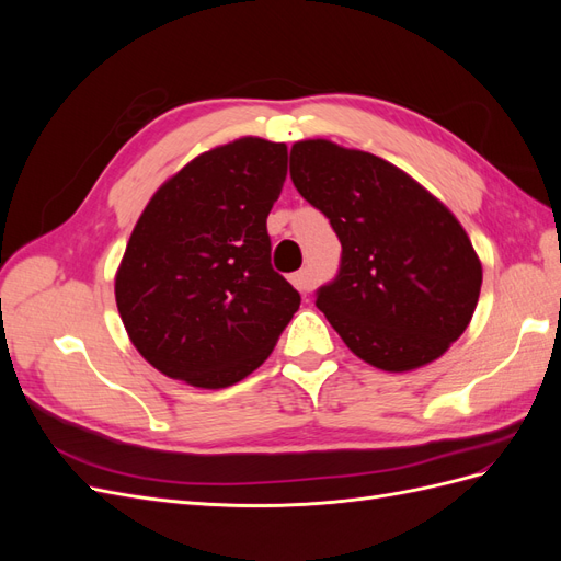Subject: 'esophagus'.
I'll list each match as a JSON object with an SVG mask.
<instances>
[{
    "label": "esophagus",
    "instance_id": "obj_1",
    "mask_svg": "<svg viewBox=\"0 0 561 561\" xmlns=\"http://www.w3.org/2000/svg\"><path fill=\"white\" fill-rule=\"evenodd\" d=\"M290 280H293V285L297 287L299 293H309L311 287H313V278H311V274H309L307 268L297 271V274H293V276H290Z\"/></svg>",
    "mask_w": 561,
    "mask_h": 561
}]
</instances>
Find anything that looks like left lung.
Listing matches in <instances>:
<instances>
[{"label": "left lung", "mask_w": 561, "mask_h": 561, "mask_svg": "<svg viewBox=\"0 0 561 561\" xmlns=\"http://www.w3.org/2000/svg\"><path fill=\"white\" fill-rule=\"evenodd\" d=\"M290 178L342 243L316 307L344 344L383 371L437 360L468 328L482 287L461 222L398 165L330 140L295 142Z\"/></svg>", "instance_id": "left-lung-1"}]
</instances>
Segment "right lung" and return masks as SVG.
Masks as SVG:
<instances>
[{
    "label": "right lung",
    "instance_id": "1",
    "mask_svg": "<svg viewBox=\"0 0 561 561\" xmlns=\"http://www.w3.org/2000/svg\"><path fill=\"white\" fill-rule=\"evenodd\" d=\"M285 175L283 142L241 138L203 151L147 203L114 295L133 346L165 377L233 386L299 309V293L271 266L266 231Z\"/></svg>",
    "mask_w": 561,
    "mask_h": 561
}]
</instances>
